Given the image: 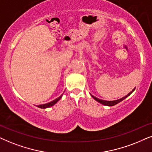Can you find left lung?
I'll return each instance as SVG.
<instances>
[{"mask_svg": "<svg viewBox=\"0 0 152 152\" xmlns=\"http://www.w3.org/2000/svg\"><path fill=\"white\" fill-rule=\"evenodd\" d=\"M135 88H134L133 90H132V91H131V92H130V93H128L127 95L125 96V97H122V98H121V99H116V100H114V101H107V100H103V99H99V98H97V97H94V96H93V95H91V96H92V97H93V99H95V100L97 101V102H98L101 103L102 104L106 105V106H109V107H111V106H114V105H116V104H118V103H119V102H121L123 101V100H124V99H126V97H128V96H129V95H130V94H131V93H132V92L134 91V90H135Z\"/></svg>", "mask_w": 152, "mask_h": 152, "instance_id": "left-lung-1", "label": "left lung"}]
</instances>
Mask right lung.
Instances as JSON below:
<instances>
[{"instance_id":"obj_1","label":"right lung","mask_w":152,"mask_h":152,"mask_svg":"<svg viewBox=\"0 0 152 152\" xmlns=\"http://www.w3.org/2000/svg\"><path fill=\"white\" fill-rule=\"evenodd\" d=\"M62 95H60L59 97H57V99H55V100L50 102H48V103H47V104H44L38 105V107H39V108H41V109H46V108H49V107H53L54 104H56L57 102L59 100V99L62 98Z\"/></svg>"}]
</instances>
